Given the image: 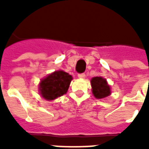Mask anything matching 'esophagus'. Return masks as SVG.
<instances>
[{"mask_svg":"<svg viewBox=\"0 0 149 149\" xmlns=\"http://www.w3.org/2000/svg\"><path fill=\"white\" fill-rule=\"evenodd\" d=\"M78 77L84 78L85 77V74H84V73H79V74H78Z\"/></svg>","mask_w":149,"mask_h":149,"instance_id":"34e87169","label":"esophagus"}]
</instances>
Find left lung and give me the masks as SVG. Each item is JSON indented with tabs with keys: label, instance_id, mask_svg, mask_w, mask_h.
I'll return each mask as SVG.
<instances>
[{
	"label": "left lung",
	"instance_id": "1",
	"mask_svg": "<svg viewBox=\"0 0 149 149\" xmlns=\"http://www.w3.org/2000/svg\"><path fill=\"white\" fill-rule=\"evenodd\" d=\"M91 84L93 88V93L97 99H101L109 96L111 93L110 87L105 79L97 77L91 80Z\"/></svg>",
	"mask_w": 149,
	"mask_h": 149
}]
</instances>
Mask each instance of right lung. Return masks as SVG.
Masks as SVG:
<instances>
[{"instance_id": "right-lung-1", "label": "right lung", "mask_w": 149, "mask_h": 149, "mask_svg": "<svg viewBox=\"0 0 149 149\" xmlns=\"http://www.w3.org/2000/svg\"><path fill=\"white\" fill-rule=\"evenodd\" d=\"M72 80V76L67 72L56 71L40 83V93L46 100H54L67 93Z\"/></svg>"}]
</instances>
